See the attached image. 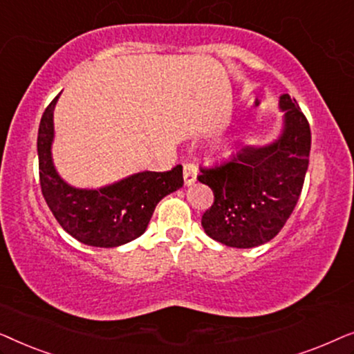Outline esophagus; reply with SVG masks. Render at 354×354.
Segmentation results:
<instances>
[{
	"label": "esophagus",
	"mask_w": 354,
	"mask_h": 354,
	"mask_svg": "<svg viewBox=\"0 0 354 354\" xmlns=\"http://www.w3.org/2000/svg\"><path fill=\"white\" fill-rule=\"evenodd\" d=\"M198 167L193 162H185L183 164V180H185V185H192L193 182L196 180Z\"/></svg>",
	"instance_id": "obj_1"
}]
</instances>
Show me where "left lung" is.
<instances>
[{
    "mask_svg": "<svg viewBox=\"0 0 354 354\" xmlns=\"http://www.w3.org/2000/svg\"><path fill=\"white\" fill-rule=\"evenodd\" d=\"M285 127L277 142L246 147L229 159L201 167L198 180L214 193L201 225L211 239L234 248L272 240L292 216L309 164L311 129L297 100L280 96Z\"/></svg>",
    "mask_w": 354,
    "mask_h": 354,
    "instance_id": "left-lung-1",
    "label": "left lung"
}]
</instances>
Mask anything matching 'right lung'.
<instances>
[{"label":"right lung","instance_id":"add662e5","mask_svg":"<svg viewBox=\"0 0 354 354\" xmlns=\"http://www.w3.org/2000/svg\"><path fill=\"white\" fill-rule=\"evenodd\" d=\"M46 106L38 129V171L43 198L59 225L75 240L100 248L129 243L147 230L154 207L183 185L182 166L166 172H140L100 190L74 188L57 176L51 159L53 111Z\"/></svg>","mask_w":354,"mask_h":354}]
</instances>
